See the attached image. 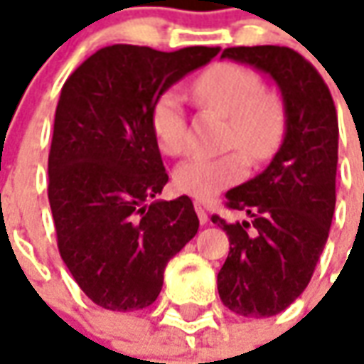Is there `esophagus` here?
<instances>
[{
  "label": "esophagus",
  "mask_w": 364,
  "mask_h": 364,
  "mask_svg": "<svg viewBox=\"0 0 364 364\" xmlns=\"http://www.w3.org/2000/svg\"><path fill=\"white\" fill-rule=\"evenodd\" d=\"M194 208H196V213H198V218L202 223H208V211L203 208L202 202H194Z\"/></svg>",
  "instance_id": "34e87169"
}]
</instances>
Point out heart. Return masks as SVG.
I'll return each mask as SVG.
<instances>
[{"label":"heart","mask_w":364,"mask_h":364,"mask_svg":"<svg viewBox=\"0 0 364 364\" xmlns=\"http://www.w3.org/2000/svg\"><path fill=\"white\" fill-rule=\"evenodd\" d=\"M190 95L198 105L228 117L225 146L239 149L252 164L274 154L284 131V112L277 97L264 94L257 72L233 63L213 64L194 80ZM149 121L161 153L180 156L186 151V112L178 90H166L154 100ZM242 155L192 156L174 172V186L196 200H211L245 176Z\"/></svg>","instance_id":"obj_1"}]
</instances>
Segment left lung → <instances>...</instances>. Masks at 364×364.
I'll return each instance as SVG.
<instances>
[{"label": "left lung", "mask_w": 364, "mask_h": 364, "mask_svg": "<svg viewBox=\"0 0 364 364\" xmlns=\"http://www.w3.org/2000/svg\"><path fill=\"white\" fill-rule=\"evenodd\" d=\"M221 58L251 64L277 82L284 102L282 145L267 168L225 194L251 221L228 223L229 257L218 274L223 306L245 318L286 310L311 280L335 211L337 112L329 87L288 46H231Z\"/></svg>", "instance_id": "8db88e82"}]
</instances>
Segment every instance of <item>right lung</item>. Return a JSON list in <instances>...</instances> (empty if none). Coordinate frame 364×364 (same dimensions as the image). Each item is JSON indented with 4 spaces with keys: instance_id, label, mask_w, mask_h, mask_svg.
<instances>
[{
    "instance_id": "right-lung-1",
    "label": "right lung",
    "mask_w": 364,
    "mask_h": 364,
    "mask_svg": "<svg viewBox=\"0 0 364 364\" xmlns=\"http://www.w3.org/2000/svg\"><path fill=\"white\" fill-rule=\"evenodd\" d=\"M218 53L105 46L64 82L48 153V202L64 264L105 310L151 306L166 262L198 233L188 196L148 203L168 182L149 115L162 92Z\"/></svg>"
}]
</instances>
